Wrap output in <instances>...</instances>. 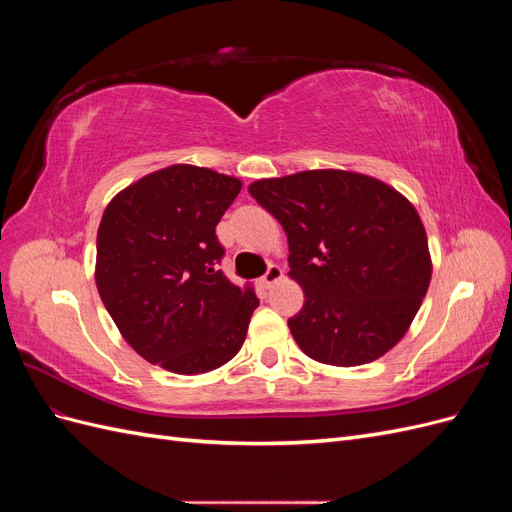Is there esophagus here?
<instances>
[{
  "label": "esophagus",
  "mask_w": 512,
  "mask_h": 512,
  "mask_svg": "<svg viewBox=\"0 0 512 512\" xmlns=\"http://www.w3.org/2000/svg\"><path fill=\"white\" fill-rule=\"evenodd\" d=\"M282 269L280 267H277V265H269V269H267V273L265 275H262V286H265V288H271L273 284H277V282H280L282 280Z\"/></svg>",
  "instance_id": "34e87169"
}]
</instances>
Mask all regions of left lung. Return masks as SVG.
<instances>
[{"mask_svg": "<svg viewBox=\"0 0 512 512\" xmlns=\"http://www.w3.org/2000/svg\"><path fill=\"white\" fill-rule=\"evenodd\" d=\"M250 194L282 224L305 292L288 327L314 361L354 367L389 352L431 280L421 218L391 185L348 170L254 181Z\"/></svg>", "mask_w": 512, "mask_h": 512, "instance_id": "left-lung-1", "label": "left lung"}]
</instances>
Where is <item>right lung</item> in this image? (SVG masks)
Here are the masks:
<instances>
[{
  "mask_svg": "<svg viewBox=\"0 0 512 512\" xmlns=\"http://www.w3.org/2000/svg\"><path fill=\"white\" fill-rule=\"evenodd\" d=\"M241 181L175 164L132 183L108 203L98 228L96 286L123 339L175 374L228 363L258 307L220 271L215 235Z\"/></svg>",
  "mask_w": 512,
  "mask_h": 512,
  "instance_id": "add662e5",
  "label": "right lung"
}]
</instances>
